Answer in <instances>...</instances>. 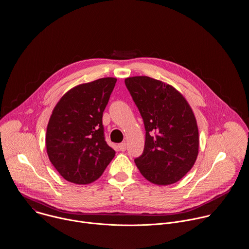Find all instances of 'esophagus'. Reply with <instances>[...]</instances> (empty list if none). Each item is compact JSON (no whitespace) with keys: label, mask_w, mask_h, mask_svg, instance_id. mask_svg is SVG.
Returning <instances> with one entry per match:
<instances>
[{"label":"esophagus","mask_w":249,"mask_h":249,"mask_svg":"<svg viewBox=\"0 0 249 249\" xmlns=\"http://www.w3.org/2000/svg\"><path fill=\"white\" fill-rule=\"evenodd\" d=\"M118 147H119V149L121 150V151H125L126 150V143L125 142H122V143H119L118 144Z\"/></svg>","instance_id":"obj_1"}]
</instances>
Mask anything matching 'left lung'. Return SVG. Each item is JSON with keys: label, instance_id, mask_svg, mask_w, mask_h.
Wrapping results in <instances>:
<instances>
[{"label": "left lung", "instance_id": "1", "mask_svg": "<svg viewBox=\"0 0 249 249\" xmlns=\"http://www.w3.org/2000/svg\"><path fill=\"white\" fill-rule=\"evenodd\" d=\"M143 119L145 142L135 159L141 174L150 183L167 186L180 181L198 155L196 119L185 97L173 86L147 76L125 79Z\"/></svg>", "mask_w": 249, "mask_h": 249}]
</instances>
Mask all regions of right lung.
<instances>
[{
	"label": "right lung",
	"mask_w": 249,
	"mask_h": 249,
	"mask_svg": "<svg viewBox=\"0 0 249 249\" xmlns=\"http://www.w3.org/2000/svg\"><path fill=\"white\" fill-rule=\"evenodd\" d=\"M116 80L106 77L73 87L52 112L47 153L56 171L70 183L95 182L115 155L105 141L103 113Z\"/></svg>",
	"instance_id": "add662e5"
}]
</instances>
